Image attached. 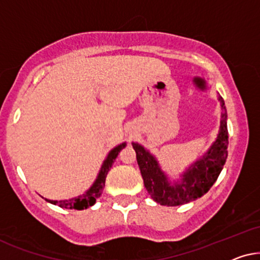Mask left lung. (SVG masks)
<instances>
[{
    "instance_id": "left-lung-1",
    "label": "left lung",
    "mask_w": 260,
    "mask_h": 260,
    "mask_svg": "<svg viewBox=\"0 0 260 260\" xmlns=\"http://www.w3.org/2000/svg\"><path fill=\"white\" fill-rule=\"evenodd\" d=\"M217 100L221 106V119L216 139L202 157L183 171L179 178H169L150 151L143 145L132 143L145 188L153 201L161 206H181L200 199L209 191L222 171L228 154L227 110L220 95Z\"/></svg>"
}]
</instances>
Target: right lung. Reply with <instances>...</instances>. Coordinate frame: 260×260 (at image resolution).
I'll list each match as a JSON object with an SVG mask.
<instances>
[{
  "mask_svg": "<svg viewBox=\"0 0 260 260\" xmlns=\"http://www.w3.org/2000/svg\"><path fill=\"white\" fill-rule=\"evenodd\" d=\"M127 143H124L117 145L113 148V150L109 151V153L107 154V157L105 160L102 162L101 169H100L98 177H96L95 182L92 183V185L86 190L84 193L82 195H78L76 197H72V199L69 200H61V201H53V200H47V202L52 203V205H55L60 208H67V209H77V210H83L89 208V207L94 206L96 202V199H99L100 196L102 195L103 188H105V183H106V177L108 171L110 170L114 164V160H115L117 154L120 153V151L122 148L126 147Z\"/></svg>",
  "mask_w": 260,
  "mask_h": 260,
  "instance_id": "obj_1",
  "label": "right lung"
}]
</instances>
